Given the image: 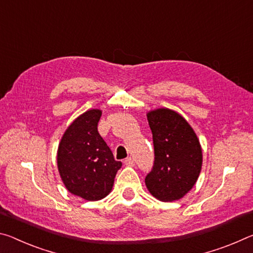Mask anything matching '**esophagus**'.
I'll return each mask as SVG.
<instances>
[{"label": "esophagus", "instance_id": "1", "mask_svg": "<svg viewBox=\"0 0 253 253\" xmlns=\"http://www.w3.org/2000/svg\"><path fill=\"white\" fill-rule=\"evenodd\" d=\"M124 163V165H126V166H133V164H134V159L133 158H131V157H127V158L123 161Z\"/></svg>", "mask_w": 253, "mask_h": 253}]
</instances>
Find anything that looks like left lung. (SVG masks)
I'll list each match as a JSON object with an SVG mask.
<instances>
[{"mask_svg": "<svg viewBox=\"0 0 253 253\" xmlns=\"http://www.w3.org/2000/svg\"><path fill=\"white\" fill-rule=\"evenodd\" d=\"M155 160L146 176L152 195L164 202L177 201L195 185L202 168V149L195 132L176 112L159 109L148 113Z\"/></svg>", "mask_w": 253, "mask_h": 253, "instance_id": "obj_1", "label": "left lung"}]
</instances>
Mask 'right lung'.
<instances>
[{
    "label": "right lung",
    "mask_w": 253,
    "mask_h": 253,
    "mask_svg": "<svg viewBox=\"0 0 253 253\" xmlns=\"http://www.w3.org/2000/svg\"><path fill=\"white\" fill-rule=\"evenodd\" d=\"M101 115L99 110H89L78 117L66 130L57 154L66 188L87 201L102 200L111 192L122 166L98 133Z\"/></svg>",
    "instance_id": "1"
}]
</instances>
